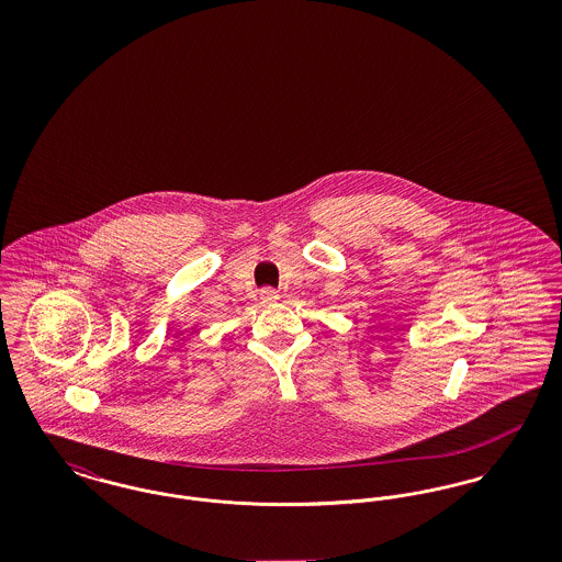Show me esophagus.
<instances>
[{"label": "esophagus", "instance_id": "esophagus-1", "mask_svg": "<svg viewBox=\"0 0 562 562\" xmlns=\"http://www.w3.org/2000/svg\"><path fill=\"white\" fill-rule=\"evenodd\" d=\"M278 299H280V293H278V291H273V289H263V291H261V301H263V303H268V305L276 303Z\"/></svg>", "mask_w": 562, "mask_h": 562}]
</instances>
